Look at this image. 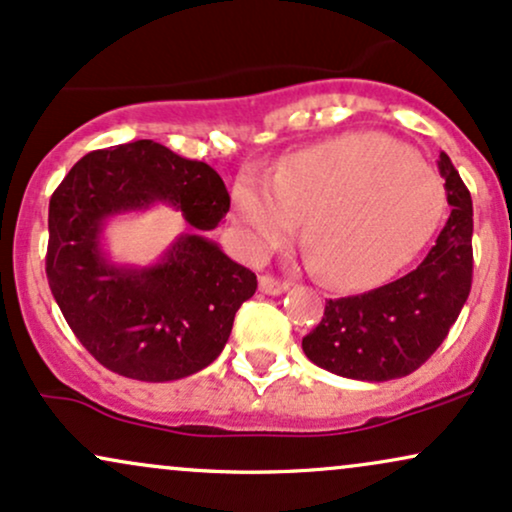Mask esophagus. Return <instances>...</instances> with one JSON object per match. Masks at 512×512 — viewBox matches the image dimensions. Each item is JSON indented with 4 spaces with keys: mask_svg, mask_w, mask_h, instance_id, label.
<instances>
[{
    "mask_svg": "<svg viewBox=\"0 0 512 512\" xmlns=\"http://www.w3.org/2000/svg\"><path fill=\"white\" fill-rule=\"evenodd\" d=\"M258 290L263 294H270V297H278V294L290 290V282H280L270 278V275H261V278H258Z\"/></svg>",
    "mask_w": 512,
    "mask_h": 512,
    "instance_id": "esophagus-1",
    "label": "esophagus"
}]
</instances>
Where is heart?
<instances>
[{
    "mask_svg": "<svg viewBox=\"0 0 512 512\" xmlns=\"http://www.w3.org/2000/svg\"><path fill=\"white\" fill-rule=\"evenodd\" d=\"M232 206L251 256L285 246L304 220L311 266L352 290L386 278L422 249L446 208V186L398 141L357 131L292 155L273 179L244 172Z\"/></svg>",
    "mask_w": 512,
    "mask_h": 512,
    "instance_id": "obj_1",
    "label": "heart"
}]
</instances>
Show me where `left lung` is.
Segmentation results:
<instances>
[{
    "label": "left lung",
    "mask_w": 512,
    "mask_h": 512,
    "mask_svg": "<svg viewBox=\"0 0 512 512\" xmlns=\"http://www.w3.org/2000/svg\"><path fill=\"white\" fill-rule=\"evenodd\" d=\"M450 215L412 273L357 297L330 299L302 340L316 366L383 383L417 371L446 340L472 287V196L446 153L438 155Z\"/></svg>",
    "instance_id": "8db88e82"
}]
</instances>
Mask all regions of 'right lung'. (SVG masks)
<instances>
[{
	"label": "right lung",
	"instance_id": "right-lung-1",
	"mask_svg": "<svg viewBox=\"0 0 512 512\" xmlns=\"http://www.w3.org/2000/svg\"><path fill=\"white\" fill-rule=\"evenodd\" d=\"M162 202L192 225L150 267L117 264L106 222ZM230 210L220 174L160 143L88 153L50 198L47 280L59 309L102 366L146 383L179 381L225 350L256 275L208 239Z\"/></svg>",
	"mask_w": 512,
	"mask_h": 512
}]
</instances>
